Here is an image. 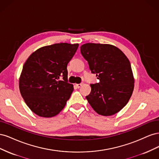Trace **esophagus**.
Instances as JSON below:
<instances>
[{
    "instance_id": "1",
    "label": "esophagus",
    "mask_w": 159,
    "mask_h": 159,
    "mask_svg": "<svg viewBox=\"0 0 159 159\" xmlns=\"http://www.w3.org/2000/svg\"><path fill=\"white\" fill-rule=\"evenodd\" d=\"M82 85H83V84L81 83V84H76L75 85H76V87L78 88H81V86H82Z\"/></svg>"
}]
</instances>
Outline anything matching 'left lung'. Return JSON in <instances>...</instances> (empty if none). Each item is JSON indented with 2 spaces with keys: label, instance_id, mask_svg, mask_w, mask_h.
<instances>
[{
  "label": "left lung",
  "instance_id": "obj_1",
  "mask_svg": "<svg viewBox=\"0 0 159 159\" xmlns=\"http://www.w3.org/2000/svg\"><path fill=\"white\" fill-rule=\"evenodd\" d=\"M80 48L90 70L99 80V83L91 84V93L86 99L99 115L118 113L127 105L134 89V79L127 57L111 44L87 43Z\"/></svg>",
  "mask_w": 159,
  "mask_h": 159
}]
</instances>
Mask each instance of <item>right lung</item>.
Wrapping results in <instances>:
<instances>
[{
  "mask_svg": "<svg viewBox=\"0 0 159 159\" xmlns=\"http://www.w3.org/2000/svg\"><path fill=\"white\" fill-rule=\"evenodd\" d=\"M78 44L60 43L40 48L23 66L19 89L27 106L42 117H52L63 109L74 91L68 83L67 65ZM63 76L64 80H60Z\"/></svg>",
  "mask_w": 159,
  "mask_h": 159,
  "instance_id": "obj_1",
  "label": "right lung"
}]
</instances>
